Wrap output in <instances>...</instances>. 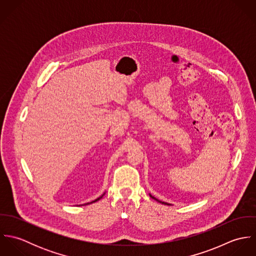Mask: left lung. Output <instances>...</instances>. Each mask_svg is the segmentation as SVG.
I'll list each match as a JSON object with an SVG mask.
<instances>
[{
  "mask_svg": "<svg viewBox=\"0 0 256 256\" xmlns=\"http://www.w3.org/2000/svg\"><path fill=\"white\" fill-rule=\"evenodd\" d=\"M150 197H152V199H154V200H156V201H158V202H160V203H162V204H166V205H170V204H168V203H166V202H162V201H160V200H158V199H156V198H154V197H152V195H150Z\"/></svg>",
  "mask_w": 256,
  "mask_h": 256,
  "instance_id": "obj_1",
  "label": "left lung"
}]
</instances>
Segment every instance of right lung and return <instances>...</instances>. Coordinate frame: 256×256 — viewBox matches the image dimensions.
<instances>
[{
	"label": "right lung",
	"mask_w": 256,
	"mask_h": 256,
	"mask_svg": "<svg viewBox=\"0 0 256 256\" xmlns=\"http://www.w3.org/2000/svg\"><path fill=\"white\" fill-rule=\"evenodd\" d=\"M100 198H102V196H100V198H98V199H96V200H94V201H92V202H90V203H94V202H96V201H98V200H100ZM88 204H90V203H88Z\"/></svg>",
	"instance_id": "right-lung-1"
}]
</instances>
